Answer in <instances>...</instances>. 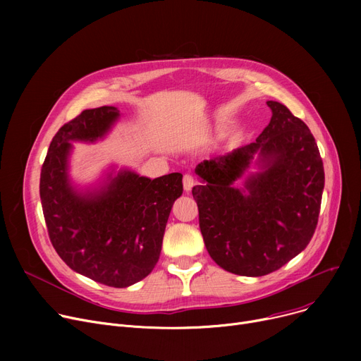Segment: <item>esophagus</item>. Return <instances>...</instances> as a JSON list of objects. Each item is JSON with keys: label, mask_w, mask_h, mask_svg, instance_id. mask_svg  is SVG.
Returning <instances> with one entry per match:
<instances>
[{"label": "esophagus", "mask_w": 361, "mask_h": 361, "mask_svg": "<svg viewBox=\"0 0 361 361\" xmlns=\"http://www.w3.org/2000/svg\"><path fill=\"white\" fill-rule=\"evenodd\" d=\"M183 185H184V190H185V193L192 192V188L196 185V180H195V177H193V176H190V174H185V176H184V178H183Z\"/></svg>", "instance_id": "1"}]
</instances>
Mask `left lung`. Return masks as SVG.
I'll list each match as a JSON object with an SVG mask.
<instances>
[{
    "instance_id": "1",
    "label": "left lung",
    "mask_w": 361,
    "mask_h": 361,
    "mask_svg": "<svg viewBox=\"0 0 361 361\" xmlns=\"http://www.w3.org/2000/svg\"><path fill=\"white\" fill-rule=\"evenodd\" d=\"M256 142L196 166L193 187L207 253L225 271L263 276L278 271L310 243L320 212L325 171L309 127L279 102ZM257 158L245 187L236 180Z\"/></svg>"
}]
</instances>
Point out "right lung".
I'll list each match as a JSON object with an SVG mask.
<instances>
[{
	"label": "right lung",
	"mask_w": 361,
	"mask_h": 361,
	"mask_svg": "<svg viewBox=\"0 0 361 361\" xmlns=\"http://www.w3.org/2000/svg\"><path fill=\"white\" fill-rule=\"evenodd\" d=\"M118 117L116 106L85 109L56 131L41 169L39 195L49 240L67 267L126 288L155 268L171 207L183 195V176L150 180L123 169L99 190H75L68 178L70 142L102 139Z\"/></svg>",
	"instance_id": "add662e5"
}]
</instances>
